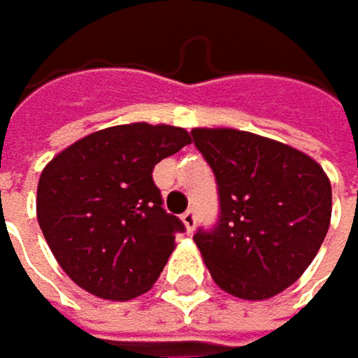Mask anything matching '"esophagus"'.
I'll return each instance as SVG.
<instances>
[{
	"instance_id": "esophagus-1",
	"label": "esophagus",
	"mask_w": 358,
	"mask_h": 358,
	"mask_svg": "<svg viewBox=\"0 0 358 358\" xmlns=\"http://www.w3.org/2000/svg\"><path fill=\"white\" fill-rule=\"evenodd\" d=\"M181 221H183V225H185L187 231H194L196 229V213L194 210H187L185 215H181Z\"/></svg>"
}]
</instances>
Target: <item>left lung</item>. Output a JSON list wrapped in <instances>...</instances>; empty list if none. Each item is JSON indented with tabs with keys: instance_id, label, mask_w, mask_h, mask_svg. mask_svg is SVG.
<instances>
[{
	"instance_id": "obj_1",
	"label": "left lung",
	"mask_w": 358,
	"mask_h": 358,
	"mask_svg": "<svg viewBox=\"0 0 358 358\" xmlns=\"http://www.w3.org/2000/svg\"><path fill=\"white\" fill-rule=\"evenodd\" d=\"M219 189V221L196 246L215 283L244 300L289 287L313 263L331 219V185L306 154L238 129H192Z\"/></svg>"
}]
</instances>
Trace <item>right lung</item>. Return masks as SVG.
Wrapping results in <instances>:
<instances>
[{"label": "right lung", "mask_w": 358, "mask_h": 358, "mask_svg": "<svg viewBox=\"0 0 358 358\" xmlns=\"http://www.w3.org/2000/svg\"><path fill=\"white\" fill-rule=\"evenodd\" d=\"M187 143L181 127L118 124L75 141L43 169L37 221L77 285L106 300L154 285L185 225L162 208L152 171Z\"/></svg>", "instance_id": "1"}]
</instances>
